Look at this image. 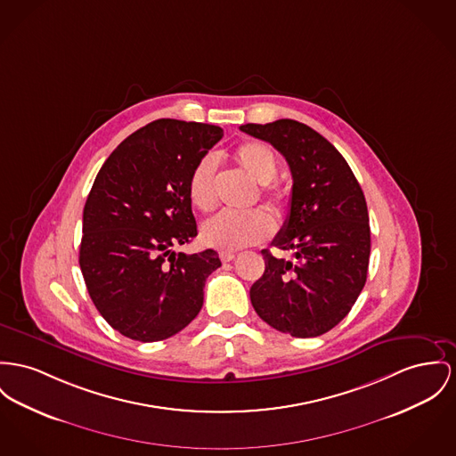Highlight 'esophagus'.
<instances>
[{
    "mask_svg": "<svg viewBox=\"0 0 456 456\" xmlns=\"http://www.w3.org/2000/svg\"><path fill=\"white\" fill-rule=\"evenodd\" d=\"M219 257H221L223 263H230V261H233L237 257V254L235 252H221Z\"/></svg>",
    "mask_w": 456,
    "mask_h": 456,
    "instance_id": "obj_1",
    "label": "esophagus"
}]
</instances>
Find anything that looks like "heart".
I'll list each match as a JSON object with an SVG mask.
<instances>
[{
    "instance_id": "obj_1",
    "label": "heart",
    "mask_w": 456,
    "mask_h": 456,
    "mask_svg": "<svg viewBox=\"0 0 456 456\" xmlns=\"http://www.w3.org/2000/svg\"><path fill=\"white\" fill-rule=\"evenodd\" d=\"M233 160L247 176L261 183V197L278 214L285 209V195L274 186L278 173V160L272 147L261 142L242 143L235 152ZM188 199L191 206L202 213H209L217 202V160L214 155H204L191 169L188 178ZM274 230L273 217L263 209L247 213H219L209 217L202 228V242L219 250H237L248 245L265 242Z\"/></svg>"
}]
</instances>
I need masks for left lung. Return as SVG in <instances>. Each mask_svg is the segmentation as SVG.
Returning a JSON list of instances; mask_svg holds the SVG:
<instances>
[{
    "instance_id": "obj_1",
    "label": "left lung",
    "mask_w": 456,
    "mask_h": 456,
    "mask_svg": "<svg viewBox=\"0 0 456 456\" xmlns=\"http://www.w3.org/2000/svg\"><path fill=\"white\" fill-rule=\"evenodd\" d=\"M243 133L272 143L292 173L290 211L265 273L250 287L261 320L292 337H318L346 318L363 290L370 261V223L363 190L334 145L303 122L243 124Z\"/></svg>"
}]
</instances>
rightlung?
<instances>
[{
    "label": "right lung",
    "mask_w": 456,
    "mask_h": 456,
    "mask_svg": "<svg viewBox=\"0 0 456 456\" xmlns=\"http://www.w3.org/2000/svg\"><path fill=\"white\" fill-rule=\"evenodd\" d=\"M221 138L219 126L159 119L127 136L94 178L79 266L93 304L124 337L169 338L202 309L219 256L173 247L197 237L188 178Z\"/></svg>",
    "instance_id": "right-lung-1"
}]
</instances>
